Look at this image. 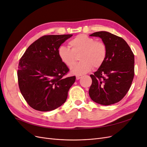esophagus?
I'll return each mask as SVG.
<instances>
[{
  "instance_id": "34e87169",
  "label": "esophagus",
  "mask_w": 147,
  "mask_h": 147,
  "mask_svg": "<svg viewBox=\"0 0 147 147\" xmlns=\"http://www.w3.org/2000/svg\"><path fill=\"white\" fill-rule=\"evenodd\" d=\"M82 78V76H77L76 77V79L77 80H80Z\"/></svg>"
}]
</instances>
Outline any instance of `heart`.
Masks as SVG:
<instances>
[{
    "label": "heart",
    "instance_id": "heart-1",
    "mask_svg": "<svg viewBox=\"0 0 147 147\" xmlns=\"http://www.w3.org/2000/svg\"><path fill=\"white\" fill-rule=\"evenodd\" d=\"M71 49L61 46L58 49V55L63 63L69 67H72L80 56L81 62L72 68L75 75H83L90 71L93 67L97 69L103 64L107 56V47L101 41L85 34H80L69 42Z\"/></svg>",
    "mask_w": 147,
    "mask_h": 147
}]
</instances>
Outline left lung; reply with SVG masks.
I'll use <instances>...</instances> for the list:
<instances>
[{
    "label": "left lung",
    "mask_w": 147,
    "mask_h": 147,
    "mask_svg": "<svg viewBox=\"0 0 147 147\" xmlns=\"http://www.w3.org/2000/svg\"><path fill=\"white\" fill-rule=\"evenodd\" d=\"M91 37H100L107 47L104 63L93 75L89 90L91 99L96 103L109 105L125 96L134 76V56L121 37L106 31L96 32Z\"/></svg>",
    "instance_id": "obj_1"
}]
</instances>
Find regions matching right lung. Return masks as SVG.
I'll list each match as a JSON object with an SVG mask.
<instances>
[{
    "label": "right lung",
    "mask_w": 147,
    "mask_h": 147,
    "mask_svg": "<svg viewBox=\"0 0 147 147\" xmlns=\"http://www.w3.org/2000/svg\"><path fill=\"white\" fill-rule=\"evenodd\" d=\"M67 35H44L28 48L20 59L18 79L20 91L34 109L48 112L61 106L75 76L64 77L69 69L58 55Z\"/></svg>",
    "instance_id": "add662e5"
}]
</instances>
